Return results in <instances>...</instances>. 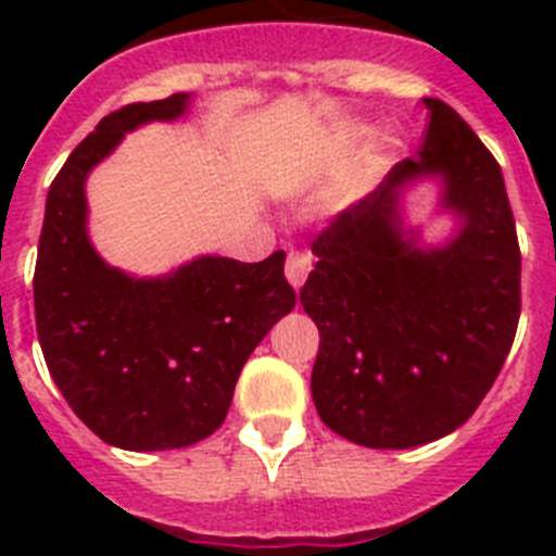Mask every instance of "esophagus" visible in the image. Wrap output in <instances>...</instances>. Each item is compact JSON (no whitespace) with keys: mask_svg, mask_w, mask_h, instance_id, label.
Instances as JSON below:
<instances>
[{"mask_svg":"<svg viewBox=\"0 0 556 556\" xmlns=\"http://www.w3.org/2000/svg\"><path fill=\"white\" fill-rule=\"evenodd\" d=\"M308 269H312V255L308 253H294L292 250V253L287 255V278L294 287V292L306 283Z\"/></svg>","mask_w":556,"mask_h":556,"instance_id":"34e87169","label":"esophagus"}]
</instances>
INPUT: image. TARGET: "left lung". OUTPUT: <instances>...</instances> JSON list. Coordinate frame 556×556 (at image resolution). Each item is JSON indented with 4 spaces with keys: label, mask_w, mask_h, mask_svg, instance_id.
Masks as SVG:
<instances>
[{
    "label": "left lung",
    "mask_w": 556,
    "mask_h": 556,
    "mask_svg": "<svg viewBox=\"0 0 556 556\" xmlns=\"http://www.w3.org/2000/svg\"><path fill=\"white\" fill-rule=\"evenodd\" d=\"M424 102L431 122L417 159L317 233L301 289L320 331L317 415L365 448H415L459 429L518 331L520 248L498 161L454 108ZM424 174L446 180V207L466 223L440 251L400 233V189Z\"/></svg>",
    "instance_id": "obj_1"
}]
</instances>
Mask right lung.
I'll list each match as a JSON object with an SVG mask.
<instances>
[{
	"instance_id": "add662e5",
	"label": "right lung",
	"mask_w": 556,
	"mask_h": 556,
	"mask_svg": "<svg viewBox=\"0 0 556 556\" xmlns=\"http://www.w3.org/2000/svg\"><path fill=\"white\" fill-rule=\"evenodd\" d=\"M189 94L108 113L68 155L47 194L33 275L36 328L66 404L108 445L166 451L223 426L236 378L294 308L283 250L258 264L203 255L155 281L108 267L86 233V178L122 136L178 119Z\"/></svg>"
}]
</instances>
